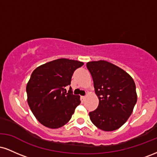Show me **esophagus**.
<instances>
[{"label":"esophagus","mask_w":157,"mask_h":157,"mask_svg":"<svg viewBox=\"0 0 157 157\" xmlns=\"http://www.w3.org/2000/svg\"><path fill=\"white\" fill-rule=\"evenodd\" d=\"M86 99V97H85V96H81L80 97V100H81V102H85Z\"/></svg>","instance_id":"esophagus-1"}]
</instances>
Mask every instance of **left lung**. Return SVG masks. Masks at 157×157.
Instances as JSON below:
<instances>
[{
  "label": "left lung",
  "mask_w": 157,
  "mask_h": 157,
  "mask_svg": "<svg viewBox=\"0 0 157 157\" xmlns=\"http://www.w3.org/2000/svg\"><path fill=\"white\" fill-rule=\"evenodd\" d=\"M99 99L96 110L89 112L91 121L104 131L120 128L133 112L137 101L136 85L126 71L105 60L86 64Z\"/></svg>",
  "instance_id": "obj_1"
}]
</instances>
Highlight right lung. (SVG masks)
Here are the masks:
<instances>
[{
    "label": "right lung",
    "mask_w": 157,
    "mask_h": 157,
    "mask_svg": "<svg viewBox=\"0 0 157 157\" xmlns=\"http://www.w3.org/2000/svg\"><path fill=\"white\" fill-rule=\"evenodd\" d=\"M84 63L69 59L50 61L36 68L26 85L27 102L32 112L43 125L59 128L71 120L79 95L65 88L71 84L74 71Z\"/></svg>",
    "instance_id": "add662e5"
}]
</instances>
